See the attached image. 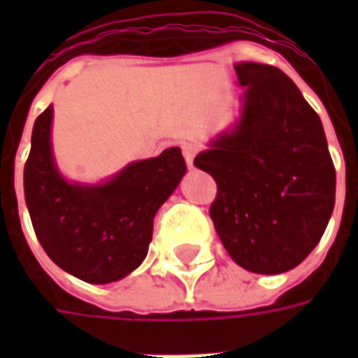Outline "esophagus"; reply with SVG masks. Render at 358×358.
I'll return each instance as SVG.
<instances>
[{
	"label": "esophagus",
	"mask_w": 358,
	"mask_h": 358,
	"mask_svg": "<svg viewBox=\"0 0 358 358\" xmlns=\"http://www.w3.org/2000/svg\"><path fill=\"white\" fill-rule=\"evenodd\" d=\"M197 151H199V145H195V143H182V153H184V159H186V163L189 169H194V159L197 155Z\"/></svg>",
	"instance_id": "esophagus-1"
}]
</instances>
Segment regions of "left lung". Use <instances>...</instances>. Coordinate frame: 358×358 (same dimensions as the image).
Returning a JSON list of instances; mask_svg holds the SVG:
<instances>
[{
  "instance_id": "left-lung-1",
  "label": "left lung",
  "mask_w": 358,
  "mask_h": 358,
  "mask_svg": "<svg viewBox=\"0 0 358 358\" xmlns=\"http://www.w3.org/2000/svg\"><path fill=\"white\" fill-rule=\"evenodd\" d=\"M238 122L195 157L217 182L210 205L222 245L241 268L282 274L316 248L336 203V169L322 122L280 69L234 66Z\"/></svg>"
}]
</instances>
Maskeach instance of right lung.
Listing matches in <instances>:
<instances>
[{
	"instance_id": "add662e5",
	"label": "right lung",
	"mask_w": 358,
	"mask_h": 358,
	"mask_svg": "<svg viewBox=\"0 0 358 358\" xmlns=\"http://www.w3.org/2000/svg\"><path fill=\"white\" fill-rule=\"evenodd\" d=\"M53 105L36 118L24 199L38 241L59 268L90 284L128 276L148 255L153 218L182 176L180 148L126 164L101 184L69 182L51 148Z\"/></svg>"
}]
</instances>
